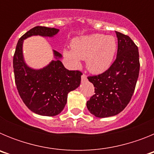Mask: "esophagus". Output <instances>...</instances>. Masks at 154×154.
<instances>
[{
  "instance_id": "34e87169",
  "label": "esophagus",
  "mask_w": 154,
  "mask_h": 154,
  "mask_svg": "<svg viewBox=\"0 0 154 154\" xmlns=\"http://www.w3.org/2000/svg\"><path fill=\"white\" fill-rule=\"evenodd\" d=\"M87 80V77L85 74L82 75V82H84Z\"/></svg>"
}]
</instances>
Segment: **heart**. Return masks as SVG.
Segmentation results:
<instances>
[{"label": "heart", "mask_w": 154, "mask_h": 154, "mask_svg": "<svg viewBox=\"0 0 154 154\" xmlns=\"http://www.w3.org/2000/svg\"><path fill=\"white\" fill-rule=\"evenodd\" d=\"M72 51L65 50L64 55L74 65H79V59H86L89 72L101 74L112 65L117 43L113 36L94 34L74 39L72 42Z\"/></svg>", "instance_id": "heart-1"}]
</instances>
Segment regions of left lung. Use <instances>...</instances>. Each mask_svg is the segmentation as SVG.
I'll use <instances>...</instances> for the list:
<instances>
[{
  "instance_id": "1",
  "label": "left lung",
  "mask_w": 154,
  "mask_h": 154,
  "mask_svg": "<svg viewBox=\"0 0 154 154\" xmlns=\"http://www.w3.org/2000/svg\"><path fill=\"white\" fill-rule=\"evenodd\" d=\"M116 34L118 39L116 60L103 73L88 77L96 93L87 101L86 106L96 117H109L122 112L130 103L138 79V48L129 36L118 31Z\"/></svg>"
}]
</instances>
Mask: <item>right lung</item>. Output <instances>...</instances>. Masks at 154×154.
<instances>
[{
    "label": "right lung",
    "instance_id": "add662e5",
    "mask_svg": "<svg viewBox=\"0 0 154 154\" xmlns=\"http://www.w3.org/2000/svg\"><path fill=\"white\" fill-rule=\"evenodd\" d=\"M59 30L36 26L18 40L13 58L16 86L21 99L31 111L46 116H54L62 112L67 103L68 93L77 89L82 73L69 71L60 61L62 55L53 50L55 59L41 69L27 65L23 56V42L33 35L55 36Z\"/></svg>",
    "mask_w": 154,
    "mask_h": 154
}]
</instances>
